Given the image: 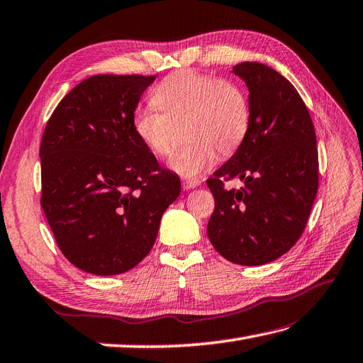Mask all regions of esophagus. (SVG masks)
I'll return each instance as SVG.
<instances>
[{"label":"esophagus","mask_w":363,"mask_h":363,"mask_svg":"<svg viewBox=\"0 0 363 363\" xmlns=\"http://www.w3.org/2000/svg\"><path fill=\"white\" fill-rule=\"evenodd\" d=\"M199 184H201V181H198V179H182V187L185 190L196 189V187H199Z\"/></svg>","instance_id":"1"}]
</instances>
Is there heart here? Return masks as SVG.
<instances>
[{"mask_svg": "<svg viewBox=\"0 0 363 363\" xmlns=\"http://www.w3.org/2000/svg\"><path fill=\"white\" fill-rule=\"evenodd\" d=\"M160 109L143 108L133 117L139 140L157 157L172 156L181 139L189 140L170 167L193 178L212 165L216 157H229L246 139L250 106L242 89L213 75L178 71L168 75L153 92Z\"/></svg>", "mask_w": 363, "mask_h": 363, "instance_id": "obj_1", "label": "heart"}]
</instances>
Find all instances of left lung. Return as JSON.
<instances>
[{
	"instance_id": "obj_1",
	"label": "left lung",
	"mask_w": 363,
	"mask_h": 363,
	"mask_svg": "<svg viewBox=\"0 0 363 363\" xmlns=\"http://www.w3.org/2000/svg\"><path fill=\"white\" fill-rule=\"evenodd\" d=\"M232 72L247 86L250 126L207 181L215 198L207 235L225 259L261 266L284 255L305 230L318 189L317 138L305 102L280 72L257 62ZM230 179L245 187L224 189Z\"/></svg>"
}]
</instances>
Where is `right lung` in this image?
<instances>
[{
  "instance_id": "1",
  "label": "right lung",
  "mask_w": 363,
  "mask_h": 363,
  "mask_svg": "<svg viewBox=\"0 0 363 363\" xmlns=\"http://www.w3.org/2000/svg\"><path fill=\"white\" fill-rule=\"evenodd\" d=\"M155 79L92 75L58 104L41 139V207L63 255L88 274L138 266L181 193L178 174L159 167L133 128Z\"/></svg>"
}]
</instances>
